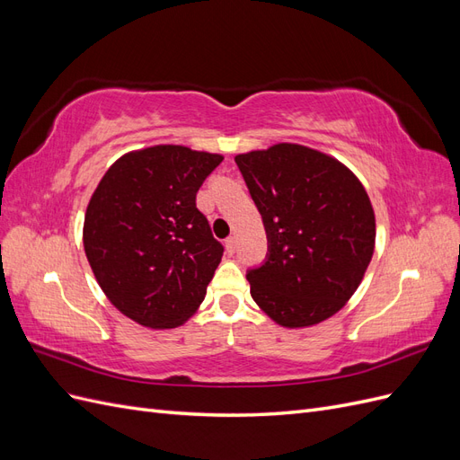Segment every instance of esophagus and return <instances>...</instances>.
Returning a JSON list of instances; mask_svg holds the SVG:
<instances>
[{"instance_id":"1","label":"esophagus","mask_w":460,"mask_h":460,"mask_svg":"<svg viewBox=\"0 0 460 460\" xmlns=\"http://www.w3.org/2000/svg\"><path fill=\"white\" fill-rule=\"evenodd\" d=\"M225 247H226V253H228V255L235 253V247H238V242H235L234 235H230V238L225 242Z\"/></svg>"}]
</instances>
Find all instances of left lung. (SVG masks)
<instances>
[{"label": "left lung", "instance_id": "left-lung-1", "mask_svg": "<svg viewBox=\"0 0 460 460\" xmlns=\"http://www.w3.org/2000/svg\"><path fill=\"white\" fill-rule=\"evenodd\" d=\"M269 238L247 272L276 324L307 328L336 314L363 282L376 242L368 193L343 163L299 144L235 155Z\"/></svg>", "mask_w": 460, "mask_h": 460}]
</instances>
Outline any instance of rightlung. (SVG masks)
I'll list each match as a JSON object with an SVG mask.
<instances>
[{"label":"right lung","mask_w":460,"mask_h":460,"mask_svg":"<svg viewBox=\"0 0 460 460\" xmlns=\"http://www.w3.org/2000/svg\"><path fill=\"white\" fill-rule=\"evenodd\" d=\"M184 146L130 151L109 166L84 217V252L107 299L153 330L182 326L222 259L196 196L222 163Z\"/></svg>","instance_id":"1"}]
</instances>
